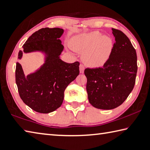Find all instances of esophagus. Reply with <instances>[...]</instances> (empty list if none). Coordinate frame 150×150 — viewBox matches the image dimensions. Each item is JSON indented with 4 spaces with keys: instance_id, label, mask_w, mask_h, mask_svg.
Here are the masks:
<instances>
[{
    "instance_id": "34e87169",
    "label": "esophagus",
    "mask_w": 150,
    "mask_h": 150,
    "mask_svg": "<svg viewBox=\"0 0 150 150\" xmlns=\"http://www.w3.org/2000/svg\"><path fill=\"white\" fill-rule=\"evenodd\" d=\"M84 69H85L84 66L82 64H80V73H83Z\"/></svg>"
}]
</instances>
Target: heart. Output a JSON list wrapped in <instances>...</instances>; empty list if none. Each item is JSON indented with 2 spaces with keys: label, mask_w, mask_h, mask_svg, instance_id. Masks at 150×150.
Returning a JSON list of instances; mask_svg holds the SVG:
<instances>
[{
  "label": "heart",
  "mask_w": 150,
  "mask_h": 150,
  "mask_svg": "<svg viewBox=\"0 0 150 150\" xmlns=\"http://www.w3.org/2000/svg\"><path fill=\"white\" fill-rule=\"evenodd\" d=\"M72 47L78 52H85L83 60L91 67H100L106 64L114 47L112 39L108 36H101L97 31L83 34L73 38Z\"/></svg>",
  "instance_id": "b5f03b06"
}]
</instances>
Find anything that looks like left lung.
<instances>
[{"instance_id":"obj_1","label":"left lung","mask_w":150,"mask_h":150,"mask_svg":"<svg viewBox=\"0 0 150 150\" xmlns=\"http://www.w3.org/2000/svg\"><path fill=\"white\" fill-rule=\"evenodd\" d=\"M115 42L110 58L103 67L84 70L89 103L112 110L120 106L134 88L137 72L136 50L122 31L112 28Z\"/></svg>"}]
</instances>
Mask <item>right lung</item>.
Segmentation results:
<instances>
[{
    "label": "right lung",
    "instance_id": "1",
    "mask_svg": "<svg viewBox=\"0 0 150 150\" xmlns=\"http://www.w3.org/2000/svg\"><path fill=\"white\" fill-rule=\"evenodd\" d=\"M64 30L60 28H42L29 36L19 51L23 53L41 52L45 53V62L35 72L26 76L21 64L17 62L16 82L23 103L35 111L47 114L61 106L64 92L69 84L79 75L78 61L67 63L61 60L64 46L59 40Z\"/></svg>",
    "mask_w": 150,
    "mask_h": 150
}]
</instances>
